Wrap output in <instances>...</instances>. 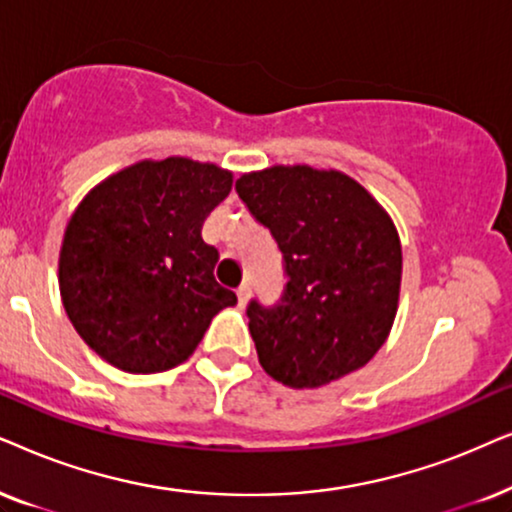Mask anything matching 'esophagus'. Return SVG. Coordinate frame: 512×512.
I'll return each mask as SVG.
<instances>
[{
    "mask_svg": "<svg viewBox=\"0 0 512 512\" xmlns=\"http://www.w3.org/2000/svg\"><path fill=\"white\" fill-rule=\"evenodd\" d=\"M236 297H238V306H243L245 302H248V297H250V285L243 283L241 288L236 290Z\"/></svg>",
    "mask_w": 512,
    "mask_h": 512,
    "instance_id": "obj_1",
    "label": "esophagus"
}]
</instances>
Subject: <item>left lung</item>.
<instances>
[{
	"label": "left lung",
	"instance_id": "1",
	"mask_svg": "<svg viewBox=\"0 0 512 512\" xmlns=\"http://www.w3.org/2000/svg\"><path fill=\"white\" fill-rule=\"evenodd\" d=\"M236 194L283 255L281 299L245 309L267 374L318 388L370 363L391 332L403 274L384 208L349 175L309 166L243 175Z\"/></svg>",
	"mask_w": 512,
	"mask_h": 512
}]
</instances>
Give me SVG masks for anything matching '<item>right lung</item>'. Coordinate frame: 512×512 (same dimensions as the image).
Here are the masks:
<instances>
[{
    "instance_id": "right-lung-1",
    "label": "right lung",
    "mask_w": 512,
    "mask_h": 512,
    "mask_svg": "<svg viewBox=\"0 0 512 512\" xmlns=\"http://www.w3.org/2000/svg\"><path fill=\"white\" fill-rule=\"evenodd\" d=\"M231 173L182 156L107 177L74 210L60 248V295L79 337L124 372L185 363L236 295L215 281L201 238Z\"/></svg>"
}]
</instances>
